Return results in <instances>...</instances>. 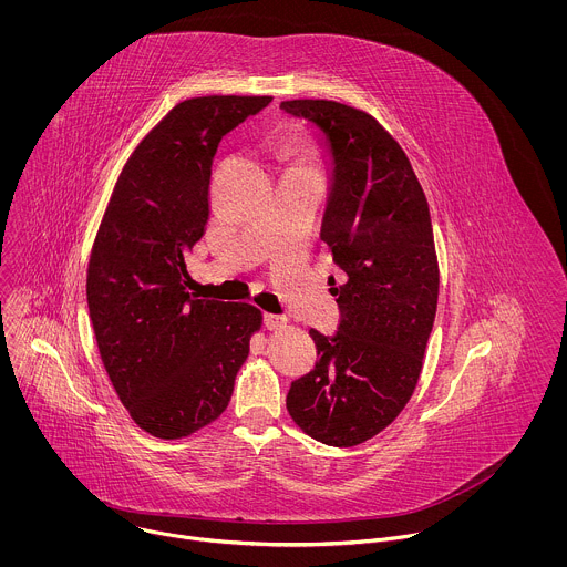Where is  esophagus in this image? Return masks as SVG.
I'll return each mask as SVG.
<instances>
[{
	"instance_id": "obj_1",
	"label": "esophagus",
	"mask_w": 567,
	"mask_h": 567,
	"mask_svg": "<svg viewBox=\"0 0 567 567\" xmlns=\"http://www.w3.org/2000/svg\"><path fill=\"white\" fill-rule=\"evenodd\" d=\"M286 323H288V319H286V317H279V315H266V317H264V324H266V329H270V331L284 329Z\"/></svg>"
}]
</instances>
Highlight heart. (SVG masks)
I'll return each instance as SVG.
<instances>
[{"label": "heart", "instance_id": "1", "mask_svg": "<svg viewBox=\"0 0 567 567\" xmlns=\"http://www.w3.org/2000/svg\"><path fill=\"white\" fill-rule=\"evenodd\" d=\"M292 169H301V167H292ZM292 169H290V172H292Z\"/></svg>", "mask_w": 567, "mask_h": 567}]
</instances>
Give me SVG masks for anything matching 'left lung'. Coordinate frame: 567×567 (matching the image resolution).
<instances>
[{"label": "left lung", "instance_id": "obj_1", "mask_svg": "<svg viewBox=\"0 0 567 567\" xmlns=\"http://www.w3.org/2000/svg\"><path fill=\"white\" fill-rule=\"evenodd\" d=\"M317 124L331 155L321 240L344 272L333 336L310 329L315 369L286 408L312 439L353 447L404 410L421 375L439 299V261L425 194L402 146L367 111L333 100H286Z\"/></svg>", "mask_w": 567, "mask_h": 567}]
</instances>
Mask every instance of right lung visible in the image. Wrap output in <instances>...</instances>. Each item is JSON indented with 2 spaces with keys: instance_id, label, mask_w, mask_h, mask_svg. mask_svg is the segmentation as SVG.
<instances>
[{
  "instance_id": "add662e5",
  "label": "right lung",
  "mask_w": 567,
  "mask_h": 567,
  "mask_svg": "<svg viewBox=\"0 0 567 567\" xmlns=\"http://www.w3.org/2000/svg\"><path fill=\"white\" fill-rule=\"evenodd\" d=\"M270 100L178 102L128 157L91 248L86 303L102 364L157 439L189 436L225 412L261 327L250 303L192 297L185 255L205 234L220 140Z\"/></svg>"
}]
</instances>
